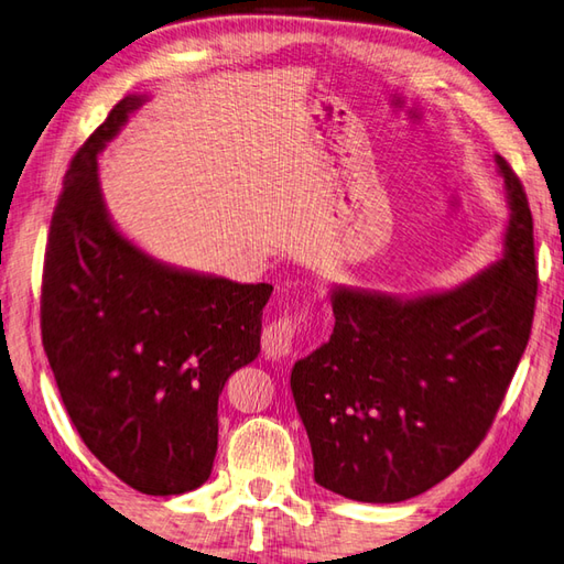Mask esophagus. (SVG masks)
I'll return each mask as SVG.
<instances>
[{"label":"esophagus","instance_id":"obj_1","mask_svg":"<svg viewBox=\"0 0 564 564\" xmlns=\"http://www.w3.org/2000/svg\"><path fill=\"white\" fill-rule=\"evenodd\" d=\"M296 333V321L290 316L272 321V324L262 330V352L268 360H284L290 358L292 343Z\"/></svg>","mask_w":564,"mask_h":564}]
</instances>
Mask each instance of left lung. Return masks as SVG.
I'll use <instances>...</instances> for the list:
<instances>
[{"instance_id":"left-lung-1","label":"left lung","mask_w":564,"mask_h":564,"mask_svg":"<svg viewBox=\"0 0 564 564\" xmlns=\"http://www.w3.org/2000/svg\"><path fill=\"white\" fill-rule=\"evenodd\" d=\"M501 258L451 290L333 284L328 343L292 367L314 479L365 503L435 487L485 438L528 346L538 294L533 216L507 160Z\"/></svg>"}]
</instances>
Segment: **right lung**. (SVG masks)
Returning a JSON list of instances; mask_svg holds the SVG:
<instances>
[{
    "label": "right lung",
    "mask_w": 564,
    "mask_h": 564,
    "mask_svg": "<svg viewBox=\"0 0 564 564\" xmlns=\"http://www.w3.org/2000/svg\"><path fill=\"white\" fill-rule=\"evenodd\" d=\"M145 95L123 97L73 158L43 268V348L79 438L126 485L202 487L218 445V394L260 352L272 284L170 265L113 224L99 155Z\"/></svg>",
    "instance_id": "right-lung-1"
}]
</instances>
